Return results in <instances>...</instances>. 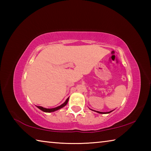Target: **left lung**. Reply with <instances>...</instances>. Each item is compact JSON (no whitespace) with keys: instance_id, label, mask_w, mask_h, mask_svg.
Returning <instances> with one entry per match:
<instances>
[{"instance_id":"obj_1","label":"left lung","mask_w":151,"mask_h":151,"mask_svg":"<svg viewBox=\"0 0 151 151\" xmlns=\"http://www.w3.org/2000/svg\"><path fill=\"white\" fill-rule=\"evenodd\" d=\"M97 112H99V113H101V114H108L110 113V112H112V111H110V112H99V111H96Z\"/></svg>"}]
</instances>
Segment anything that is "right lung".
Here are the masks:
<instances>
[{
  "instance_id": "add662e5",
  "label": "right lung",
  "mask_w": 151,
  "mask_h": 151,
  "mask_svg": "<svg viewBox=\"0 0 151 151\" xmlns=\"http://www.w3.org/2000/svg\"><path fill=\"white\" fill-rule=\"evenodd\" d=\"M68 101V98L67 99H66V101H65V103H64L63 104H61V105L58 106H57V107H56V108H54V109H46V108H44V107L40 106H37V107H38V108H39V109L41 110V111H44V112H54V111H57V110L60 109H61V108H63V106H65L66 105V104H67Z\"/></svg>"
}]
</instances>
